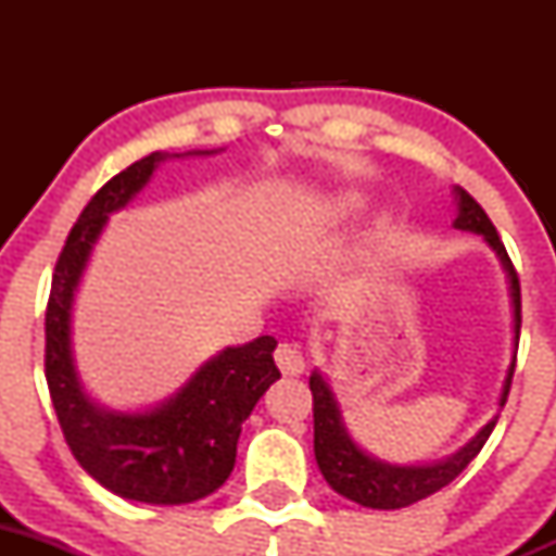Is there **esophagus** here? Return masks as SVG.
Here are the masks:
<instances>
[{"mask_svg":"<svg viewBox=\"0 0 556 556\" xmlns=\"http://www.w3.org/2000/svg\"><path fill=\"white\" fill-rule=\"evenodd\" d=\"M274 361H277L279 371L288 374V377H299L306 368L304 355H301V350L295 344H279L277 352H274Z\"/></svg>","mask_w":556,"mask_h":556,"instance_id":"1","label":"esophagus"}]
</instances>
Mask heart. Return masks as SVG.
Instances as JSON below:
<instances>
[{"label":"heart","instance_id":"b5f03b06","mask_svg":"<svg viewBox=\"0 0 556 556\" xmlns=\"http://www.w3.org/2000/svg\"><path fill=\"white\" fill-rule=\"evenodd\" d=\"M344 204H346V206H361V201H357V199H346Z\"/></svg>","mask_w":556,"mask_h":556}]
</instances>
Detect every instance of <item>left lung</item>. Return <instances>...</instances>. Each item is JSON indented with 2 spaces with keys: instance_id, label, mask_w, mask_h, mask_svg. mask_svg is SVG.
I'll use <instances>...</instances> for the list:
<instances>
[{
  "instance_id": "obj_1",
  "label": "left lung",
  "mask_w": 556,
  "mask_h": 556,
  "mask_svg": "<svg viewBox=\"0 0 556 556\" xmlns=\"http://www.w3.org/2000/svg\"><path fill=\"white\" fill-rule=\"evenodd\" d=\"M454 201H457V217H454V228L459 231H470L484 237L490 250L495 252L501 261L503 271L508 279V295H511L514 309V355L511 366H508L506 379H503L501 397L497 406H506L508 390H511L514 366H517V346H519V328H521V293H519V277L514 271V263L508 257L506 247L497 237L495 226L486 217V212L476 204L473 195L465 193L463 188H454ZM309 390L314 397V457H317L319 473L325 476L330 486L346 501H355L366 508H379V511H395V508H406L412 503L425 501L433 492L444 490L452 484L470 459L481 452L486 444L490 433L495 430L497 414L463 446L452 454V457L435 459V463H414V465H397L387 463V459L374 457L366 450L355 444V439L346 430L344 417H341V406L336 401L333 387L319 371H312Z\"/></svg>"
}]
</instances>
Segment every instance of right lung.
<instances>
[{
    "instance_id": "right-lung-1",
    "label": "right lung",
    "mask_w": 556,
    "mask_h": 556,
    "mask_svg": "<svg viewBox=\"0 0 556 556\" xmlns=\"http://www.w3.org/2000/svg\"><path fill=\"white\" fill-rule=\"evenodd\" d=\"M166 159L179 155L150 153L115 174L66 237L45 312V379L66 444L99 484L126 501L182 506L212 495L231 476L242 422L279 379L277 339L257 336L250 344L226 346L169 401L144 412H112L93 401L72 350V306L93 244L112 212L123 210Z\"/></svg>"
}]
</instances>
